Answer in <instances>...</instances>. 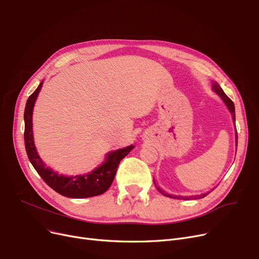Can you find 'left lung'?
<instances>
[{
	"label": "left lung",
	"mask_w": 259,
	"mask_h": 259,
	"mask_svg": "<svg viewBox=\"0 0 259 259\" xmlns=\"http://www.w3.org/2000/svg\"><path fill=\"white\" fill-rule=\"evenodd\" d=\"M213 90L220 95V97L223 99V101L225 102V104L227 105V107H228V109L230 110V112L232 113V117H233V120L235 121V107H234V104H233V102L231 101L227 95H226V93L224 92V90L221 88V86L217 84V83H213ZM236 147H237V131H236ZM154 185H155V182H154ZM157 190L158 191L160 192V193H162L161 192V190L159 189V188H157ZM164 194V193H162ZM208 194V193H207ZM207 194H202V195H199V196H191V198H202V197H205ZM165 195V194H164ZM167 196L168 197H173V198H178V199H180V198H184L183 196L182 197H180V196H171V195H169V194H167Z\"/></svg>",
	"instance_id": "8db88e82"
}]
</instances>
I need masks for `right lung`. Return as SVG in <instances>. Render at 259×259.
Returning <instances> with one entry per match:
<instances>
[{"instance_id":"add662e5","label":"right lung","mask_w":259,"mask_h":259,"mask_svg":"<svg viewBox=\"0 0 259 259\" xmlns=\"http://www.w3.org/2000/svg\"><path fill=\"white\" fill-rule=\"evenodd\" d=\"M43 81L38 85L35 91L27 100L24 120L25 132L24 141L27 155L33 168L39 174L43 181L59 194L70 198H85L101 195L106 192L111 186L114 176L119 165V161L124 158L134 148L128 146L126 148L118 149L116 151L108 153L104 164L93 170L89 174L76 176H64L54 172L44 165V162L38 156L33 143L32 135V111L37 94L42 88Z\"/></svg>"}]
</instances>
